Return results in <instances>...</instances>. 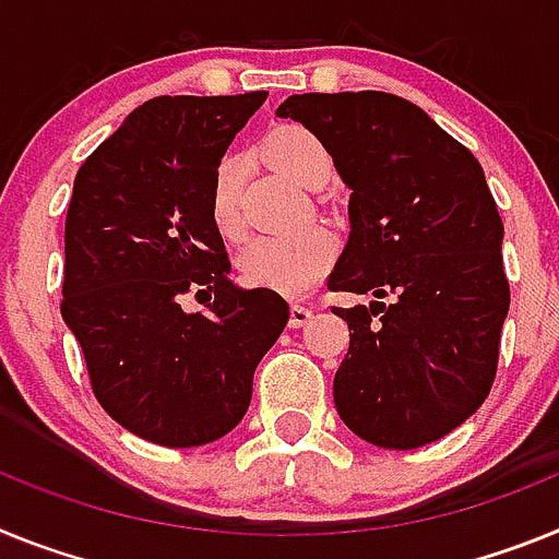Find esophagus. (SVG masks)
<instances>
[{
  "mask_svg": "<svg viewBox=\"0 0 559 559\" xmlns=\"http://www.w3.org/2000/svg\"><path fill=\"white\" fill-rule=\"evenodd\" d=\"M312 314H314L312 307H304V304H293V309H289V326H293V329L307 326L309 320H312Z\"/></svg>",
  "mask_w": 559,
  "mask_h": 559,
  "instance_id": "1",
  "label": "esophagus"
}]
</instances>
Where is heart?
Returning a JSON list of instances; mask_svg holds the SVG:
<instances>
[{"mask_svg":"<svg viewBox=\"0 0 559 559\" xmlns=\"http://www.w3.org/2000/svg\"><path fill=\"white\" fill-rule=\"evenodd\" d=\"M266 159L286 177L307 188H318L332 174V157L318 134L298 123L278 126L264 140ZM245 177V159L225 154L211 179V219L222 236H239V193ZM337 241L326 227H307L289 236H255L236 255V266L245 284L264 286L275 293L300 295L326 275L334 261Z\"/></svg>","mask_w":559,"mask_h":559,"instance_id":"obj_1","label":"heart"}]
</instances>
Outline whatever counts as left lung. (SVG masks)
Returning a JSON list of instances; mask_svg holds the SVG:
<instances>
[{
	"instance_id": "8db88e82",
	"label": "left lung",
	"mask_w": 559,
	"mask_h": 559,
	"mask_svg": "<svg viewBox=\"0 0 559 559\" xmlns=\"http://www.w3.org/2000/svg\"><path fill=\"white\" fill-rule=\"evenodd\" d=\"M332 154L352 188V233L329 289L373 295L337 309L348 354L334 405L377 448L448 436L487 400L509 312L503 222L469 148L388 92H307L278 106Z\"/></svg>"
}]
</instances>
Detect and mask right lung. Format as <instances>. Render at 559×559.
Returning <instances> with one entry per match:
<instances>
[{
  "label": "right lung",
  "instance_id": "1",
  "mask_svg": "<svg viewBox=\"0 0 559 559\" xmlns=\"http://www.w3.org/2000/svg\"><path fill=\"white\" fill-rule=\"evenodd\" d=\"M264 100H145L75 174L61 314L100 407L163 448H199L239 425L255 366L289 320L278 293L227 278L207 205L216 165ZM193 288L209 295L205 313L181 309Z\"/></svg>",
  "mask_w": 559,
  "mask_h": 559
}]
</instances>
